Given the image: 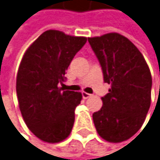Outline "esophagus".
Returning a JSON list of instances; mask_svg holds the SVG:
<instances>
[{
    "mask_svg": "<svg viewBox=\"0 0 160 160\" xmlns=\"http://www.w3.org/2000/svg\"><path fill=\"white\" fill-rule=\"evenodd\" d=\"M82 98H83L84 99H86V98H90V97L92 96L91 94H88V93H86V92H82Z\"/></svg>",
    "mask_w": 160,
    "mask_h": 160,
    "instance_id": "obj_1",
    "label": "esophagus"
}]
</instances>
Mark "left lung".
<instances>
[{"label": "left lung", "mask_w": 160, "mask_h": 160, "mask_svg": "<svg viewBox=\"0 0 160 160\" xmlns=\"http://www.w3.org/2000/svg\"><path fill=\"white\" fill-rule=\"evenodd\" d=\"M99 62L104 82L111 84L103 105L93 114L98 134L109 142H121L142 126L151 104L152 76L142 54L118 33L88 38Z\"/></svg>", "instance_id": "1"}]
</instances>
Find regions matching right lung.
<instances>
[{
    "instance_id": "add662e5",
    "label": "right lung",
    "mask_w": 160,
    "mask_h": 160,
    "mask_svg": "<svg viewBox=\"0 0 160 160\" xmlns=\"http://www.w3.org/2000/svg\"><path fill=\"white\" fill-rule=\"evenodd\" d=\"M86 41L47 30L22 57L16 82L19 106L29 130L42 141L61 142L72 131L82 96L64 90V75Z\"/></svg>"
}]
</instances>
